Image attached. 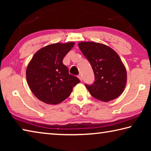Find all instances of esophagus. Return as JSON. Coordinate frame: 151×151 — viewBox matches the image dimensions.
Instances as JSON below:
<instances>
[{
    "mask_svg": "<svg viewBox=\"0 0 151 151\" xmlns=\"http://www.w3.org/2000/svg\"><path fill=\"white\" fill-rule=\"evenodd\" d=\"M78 78H79V80H80L81 81H83V76H82L81 75H78Z\"/></svg>",
    "mask_w": 151,
    "mask_h": 151,
    "instance_id": "34e87169",
    "label": "esophagus"
}]
</instances>
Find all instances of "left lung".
<instances>
[{"instance_id": "1", "label": "left lung", "mask_w": 151, "mask_h": 151, "mask_svg": "<svg viewBox=\"0 0 151 151\" xmlns=\"http://www.w3.org/2000/svg\"><path fill=\"white\" fill-rule=\"evenodd\" d=\"M78 47L91 63L94 83L85 85L94 98L109 102L119 97L127 84V70L121 58L112 48L94 42H81Z\"/></svg>"}]
</instances>
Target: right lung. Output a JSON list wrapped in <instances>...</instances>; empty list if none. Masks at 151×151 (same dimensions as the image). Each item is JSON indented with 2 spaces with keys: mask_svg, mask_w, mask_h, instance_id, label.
<instances>
[{
  "mask_svg": "<svg viewBox=\"0 0 151 151\" xmlns=\"http://www.w3.org/2000/svg\"><path fill=\"white\" fill-rule=\"evenodd\" d=\"M75 42L55 43L42 47L27 66L28 85L35 96L48 104L62 103L69 96L80 80L68 73L63 60Z\"/></svg>",
  "mask_w": 151,
  "mask_h": 151,
  "instance_id": "add662e5",
  "label": "right lung"
}]
</instances>
